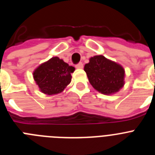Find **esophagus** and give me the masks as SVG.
<instances>
[{
    "mask_svg": "<svg viewBox=\"0 0 155 155\" xmlns=\"http://www.w3.org/2000/svg\"><path fill=\"white\" fill-rule=\"evenodd\" d=\"M75 67H76L77 69H82L84 66H83V64H82V63H79V64H77V65L75 66Z\"/></svg>",
    "mask_w": 155,
    "mask_h": 155,
    "instance_id": "1",
    "label": "esophagus"
}]
</instances>
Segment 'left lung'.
<instances>
[{
  "instance_id": "8db88e82",
  "label": "left lung",
  "mask_w": 155,
  "mask_h": 155,
  "mask_svg": "<svg viewBox=\"0 0 155 155\" xmlns=\"http://www.w3.org/2000/svg\"><path fill=\"white\" fill-rule=\"evenodd\" d=\"M84 71L92 87L103 94H116L125 84L124 68L102 55L91 57Z\"/></svg>"
}]
</instances>
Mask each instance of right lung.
Listing matches in <instances>:
<instances>
[{
    "instance_id": "obj_1",
    "label": "right lung",
    "mask_w": 155,
    "mask_h": 155,
    "mask_svg": "<svg viewBox=\"0 0 155 155\" xmlns=\"http://www.w3.org/2000/svg\"><path fill=\"white\" fill-rule=\"evenodd\" d=\"M75 68L57 57L50 58L34 70L35 84L43 94L53 95L62 92L71 83Z\"/></svg>"
}]
</instances>
